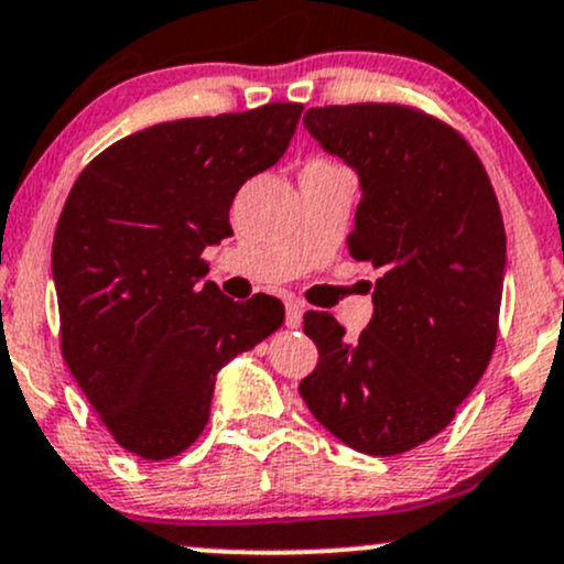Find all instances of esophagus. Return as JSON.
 I'll return each instance as SVG.
<instances>
[{
	"mask_svg": "<svg viewBox=\"0 0 564 564\" xmlns=\"http://www.w3.org/2000/svg\"><path fill=\"white\" fill-rule=\"evenodd\" d=\"M302 313H305V311H302L300 302H294V300L286 302V326H289V329H300Z\"/></svg>",
	"mask_w": 564,
	"mask_h": 564,
	"instance_id": "1",
	"label": "esophagus"
}]
</instances>
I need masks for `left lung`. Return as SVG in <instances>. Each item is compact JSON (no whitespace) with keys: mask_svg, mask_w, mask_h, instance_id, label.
Listing matches in <instances>:
<instances>
[{"mask_svg":"<svg viewBox=\"0 0 564 564\" xmlns=\"http://www.w3.org/2000/svg\"><path fill=\"white\" fill-rule=\"evenodd\" d=\"M305 128L358 173L350 257L382 270L356 343L307 313L318 367L300 382L313 417L358 453L388 457L453 423L498 339L506 230L485 165L460 133L399 104L305 111Z\"/></svg>","mask_w":564,"mask_h":564,"instance_id":"8db88e82","label":"left lung"}]
</instances>
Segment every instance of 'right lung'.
Listing matches in <instances>:
<instances>
[{"mask_svg": "<svg viewBox=\"0 0 564 564\" xmlns=\"http://www.w3.org/2000/svg\"><path fill=\"white\" fill-rule=\"evenodd\" d=\"M302 104L189 117L126 135L79 173L53 238L61 350L115 442L144 460L189 447L216 372L281 329L268 294L203 283L238 189L286 152Z\"/></svg>", "mask_w": 564, "mask_h": 564, "instance_id": "add662e5", "label": "right lung"}]
</instances>
